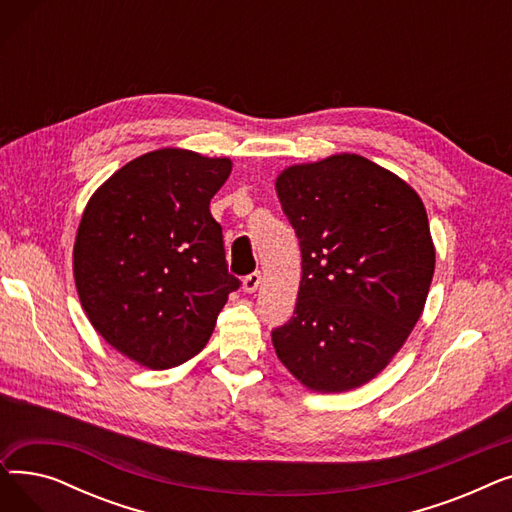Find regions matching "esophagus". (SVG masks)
Instances as JSON below:
<instances>
[{
	"instance_id": "1",
	"label": "esophagus",
	"mask_w": 512,
	"mask_h": 512,
	"mask_svg": "<svg viewBox=\"0 0 512 512\" xmlns=\"http://www.w3.org/2000/svg\"><path fill=\"white\" fill-rule=\"evenodd\" d=\"M261 284V272H253L249 274L245 280H242V290H245L247 294H253Z\"/></svg>"
}]
</instances>
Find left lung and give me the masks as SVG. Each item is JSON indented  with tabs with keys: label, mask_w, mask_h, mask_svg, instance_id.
<instances>
[{
	"label": "left lung",
	"mask_w": 512,
	"mask_h": 512,
	"mask_svg": "<svg viewBox=\"0 0 512 512\" xmlns=\"http://www.w3.org/2000/svg\"><path fill=\"white\" fill-rule=\"evenodd\" d=\"M276 193L303 257L294 315L272 332L276 355L309 390L363 386L421 317L436 265L425 207L355 153L286 168Z\"/></svg>",
	"instance_id": "8db88e82"
}]
</instances>
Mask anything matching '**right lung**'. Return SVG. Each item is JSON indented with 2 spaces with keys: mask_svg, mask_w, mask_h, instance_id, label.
Returning a JSON list of instances; mask_svg holds the SVG:
<instances>
[{
  "mask_svg": "<svg viewBox=\"0 0 512 512\" xmlns=\"http://www.w3.org/2000/svg\"><path fill=\"white\" fill-rule=\"evenodd\" d=\"M228 157L157 149L128 161L89 199L74 242V282L93 328L149 369L203 351L228 294L222 226L209 201Z\"/></svg>",
  "mask_w": 512,
  "mask_h": 512,
  "instance_id": "obj_1",
  "label": "right lung"
}]
</instances>
